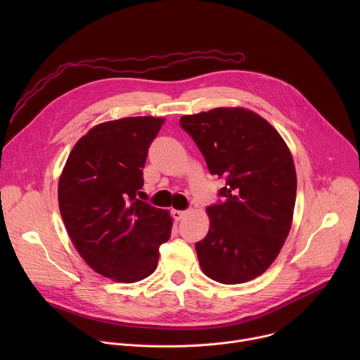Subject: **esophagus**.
Wrapping results in <instances>:
<instances>
[{
  "label": "esophagus",
  "mask_w": 360,
  "mask_h": 360,
  "mask_svg": "<svg viewBox=\"0 0 360 360\" xmlns=\"http://www.w3.org/2000/svg\"><path fill=\"white\" fill-rule=\"evenodd\" d=\"M171 214H172L174 219H176V221H181V219L186 215V212H185V211H178V210H172V211H171Z\"/></svg>",
  "instance_id": "1"
}]
</instances>
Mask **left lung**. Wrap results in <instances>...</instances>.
Returning a JSON list of instances; mask_svg holds the SVG:
<instances>
[{
	"label": "left lung",
	"instance_id": "left-lung-1",
	"mask_svg": "<svg viewBox=\"0 0 360 360\" xmlns=\"http://www.w3.org/2000/svg\"><path fill=\"white\" fill-rule=\"evenodd\" d=\"M212 175L224 176L225 202L207 208L210 231L195 249L202 272L225 283L261 276L276 259L292 226L296 171L281 134L261 115L221 107L184 115Z\"/></svg>",
	"mask_w": 360,
	"mask_h": 360
}]
</instances>
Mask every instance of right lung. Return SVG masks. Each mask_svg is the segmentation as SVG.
<instances>
[{"mask_svg":"<svg viewBox=\"0 0 360 360\" xmlns=\"http://www.w3.org/2000/svg\"><path fill=\"white\" fill-rule=\"evenodd\" d=\"M164 122L128 117L95 125L74 145L58 181L60 212L75 249L115 282L148 278L171 238L169 211L136 199L148 148Z\"/></svg>","mask_w":360,"mask_h":360,"instance_id":"obj_1","label":"right lung"}]
</instances>
